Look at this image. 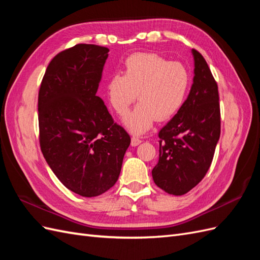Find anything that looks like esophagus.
<instances>
[{
	"instance_id": "34e87169",
	"label": "esophagus",
	"mask_w": 260,
	"mask_h": 260,
	"mask_svg": "<svg viewBox=\"0 0 260 260\" xmlns=\"http://www.w3.org/2000/svg\"><path fill=\"white\" fill-rule=\"evenodd\" d=\"M141 142H142V140H141L139 137L133 136V137L131 138V145H132V146H137V145H139Z\"/></svg>"
}]
</instances>
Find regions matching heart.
Wrapping results in <instances>:
<instances>
[{"label":"heart","mask_w":260,"mask_h":260,"mask_svg":"<svg viewBox=\"0 0 260 260\" xmlns=\"http://www.w3.org/2000/svg\"><path fill=\"white\" fill-rule=\"evenodd\" d=\"M191 77L179 61L157 54L139 53L124 61L123 74L113 75L106 83V95L114 112L124 116L137 99L139 104L123 123L132 133H143L155 120L174 116L186 99Z\"/></svg>","instance_id":"obj_1"}]
</instances>
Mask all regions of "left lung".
I'll use <instances>...</instances> for the list:
<instances>
[{"instance_id":"1","label":"left lung","mask_w":260,"mask_h":260,"mask_svg":"<svg viewBox=\"0 0 260 260\" xmlns=\"http://www.w3.org/2000/svg\"><path fill=\"white\" fill-rule=\"evenodd\" d=\"M194 78L175 117L159 131V159L152 170L155 184L183 195L205 177L220 138L218 85L203 55L192 50Z\"/></svg>"}]
</instances>
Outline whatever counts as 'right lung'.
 I'll list each match as a JSON object with an SVG mask.
<instances>
[{
	"instance_id": "1",
	"label": "right lung",
	"mask_w": 260,
	"mask_h": 260,
	"mask_svg": "<svg viewBox=\"0 0 260 260\" xmlns=\"http://www.w3.org/2000/svg\"><path fill=\"white\" fill-rule=\"evenodd\" d=\"M109 50L77 44L46 68L39 90V132L44 158L68 190L84 198L117 182L131 139L96 95Z\"/></svg>"
}]
</instances>
